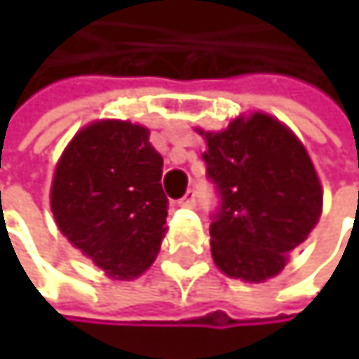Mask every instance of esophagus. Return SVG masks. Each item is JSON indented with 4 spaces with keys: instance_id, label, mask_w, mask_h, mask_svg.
<instances>
[{
    "instance_id": "1",
    "label": "esophagus",
    "mask_w": 359,
    "mask_h": 359,
    "mask_svg": "<svg viewBox=\"0 0 359 359\" xmlns=\"http://www.w3.org/2000/svg\"><path fill=\"white\" fill-rule=\"evenodd\" d=\"M182 208H193L195 203H197V193H195V189H189L187 193H184V197L179 201Z\"/></svg>"
}]
</instances>
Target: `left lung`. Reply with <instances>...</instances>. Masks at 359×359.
I'll use <instances>...</instances> for the list:
<instances>
[{
    "label": "left lung",
    "mask_w": 359,
    "mask_h": 359,
    "mask_svg": "<svg viewBox=\"0 0 359 359\" xmlns=\"http://www.w3.org/2000/svg\"><path fill=\"white\" fill-rule=\"evenodd\" d=\"M208 180L218 193L210 237L216 266L250 283L276 276L323 212V189L297 137L266 114L201 133Z\"/></svg>",
    "instance_id": "1"
}]
</instances>
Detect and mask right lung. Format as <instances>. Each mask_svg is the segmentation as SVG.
Instances as JSON below:
<instances>
[{
	"label": "right lung",
	"mask_w": 359,
	"mask_h": 359,
	"mask_svg": "<svg viewBox=\"0 0 359 359\" xmlns=\"http://www.w3.org/2000/svg\"><path fill=\"white\" fill-rule=\"evenodd\" d=\"M162 166L149 130L120 120L83 128L57 162V229L111 278L143 274L160 251L168 216Z\"/></svg>",
	"instance_id": "add662e5"
}]
</instances>
